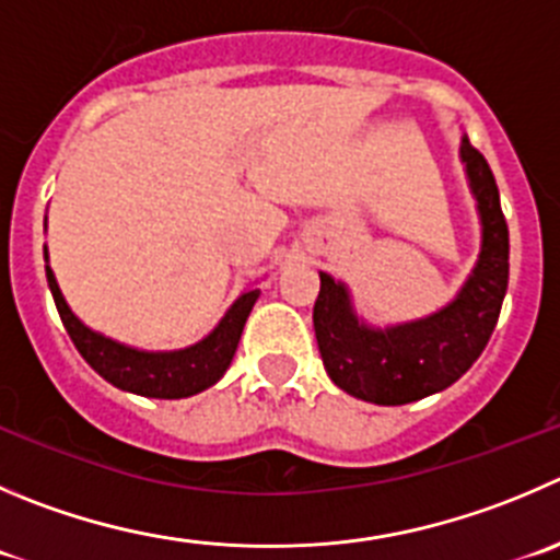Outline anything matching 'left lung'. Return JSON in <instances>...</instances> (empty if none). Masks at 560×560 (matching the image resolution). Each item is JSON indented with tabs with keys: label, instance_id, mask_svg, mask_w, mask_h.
<instances>
[{
	"label": "left lung",
	"instance_id": "left-lung-1",
	"mask_svg": "<svg viewBox=\"0 0 560 560\" xmlns=\"http://www.w3.org/2000/svg\"><path fill=\"white\" fill-rule=\"evenodd\" d=\"M462 162L481 211L483 244L470 280L445 311L401 327L369 329L351 313L343 285L322 271L313 327L329 380L349 396L385 407L418 401L454 385L489 343L509 289V225L492 170L467 137Z\"/></svg>",
	"mask_w": 560,
	"mask_h": 560
}]
</instances>
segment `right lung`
I'll use <instances>...</instances> for the list:
<instances>
[{"label": "right lung", "instance_id": "1", "mask_svg": "<svg viewBox=\"0 0 560 560\" xmlns=\"http://www.w3.org/2000/svg\"><path fill=\"white\" fill-rule=\"evenodd\" d=\"M46 280H49L57 313H60L73 346L88 360L90 369L98 376H104L106 382H112L115 387H120V390H129L148 398H186L206 390L214 382H220V376L225 374L233 354H236L244 322H247L249 311H253L255 300L260 294L258 289L244 291L233 302L231 311L225 313V318L217 324L214 332L200 340V343L189 346V349L137 351L84 327L73 316L71 307L66 305V300H62L60 285H57L49 266H46Z\"/></svg>", "mask_w": 560, "mask_h": 560}]
</instances>
